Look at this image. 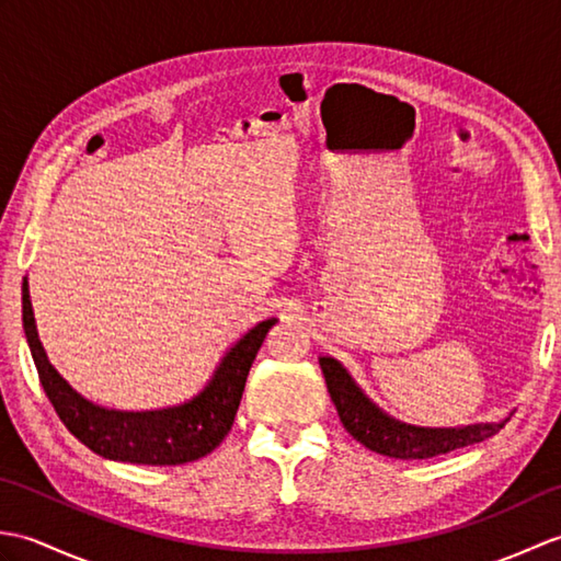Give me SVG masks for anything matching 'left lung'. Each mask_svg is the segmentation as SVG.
Listing matches in <instances>:
<instances>
[{
  "label": "left lung",
  "instance_id": "1",
  "mask_svg": "<svg viewBox=\"0 0 561 561\" xmlns=\"http://www.w3.org/2000/svg\"><path fill=\"white\" fill-rule=\"evenodd\" d=\"M320 368H323L325 386L332 402H335L342 426L364 444L368 450L380 453L388 458L400 460H424L440 456V453L456 450L470 444L494 436L504 422H486V424H468L453 428H432V426H412L400 420H392L390 414L378 408L376 402L364 396V390L354 383L337 359L332 356H320Z\"/></svg>",
  "mask_w": 561,
  "mask_h": 561
}]
</instances>
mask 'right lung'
Wrapping results in <instances>:
<instances>
[{
	"instance_id": "1",
	"label": "right lung",
	"mask_w": 561,
	"mask_h": 561,
	"mask_svg": "<svg viewBox=\"0 0 561 561\" xmlns=\"http://www.w3.org/2000/svg\"><path fill=\"white\" fill-rule=\"evenodd\" d=\"M23 332L31 356L38 368L41 386L53 402L59 420L83 446L99 456L137 465H183L217 448L231 432L233 416L245 388V378L255 354L265 342L277 318L262 320L224 354L209 383L195 398L163 410L125 412L93 404L71 388L47 362V354L35 330L28 279L21 287Z\"/></svg>"
}]
</instances>
